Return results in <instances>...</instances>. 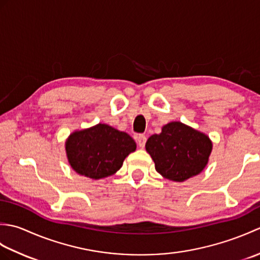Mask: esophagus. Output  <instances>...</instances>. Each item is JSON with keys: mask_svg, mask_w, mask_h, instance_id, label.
<instances>
[{"mask_svg": "<svg viewBox=\"0 0 260 260\" xmlns=\"http://www.w3.org/2000/svg\"><path fill=\"white\" fill-rule=\"evenodd\" d=\"M146 143V136L144 134H140L137 136V144L140 145V147H144Z\"/></svg>", "mask_w": 260, "mask_h": 260, "instance_id": "34e87169", "label": "esophagus"}]
</instances>
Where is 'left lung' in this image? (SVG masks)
I'll return each instance as SVG.
<instances>
[{
  "instance_id": "obj_1",
  "label": "left lung",
  "mask_w": 260,
  "mask_h": 260,
  "mask_svg": "<svg viewBox=\"0 0 260 260\" xmlns=\"http://www.w3.org/2000/svg\"><path fill=\"white\" fill-rule=\"evenodd\" d=\"M145 148L165 179L183 182L202 172L212 151L209 137L192 127L172 121L147 140Z\"/></svg>"
}]
</instances>
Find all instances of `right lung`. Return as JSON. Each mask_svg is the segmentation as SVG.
Wrapping results in <instances>:
<instances>
[{"mask_svg":"<svg viewBox=\"0 0 260 260\" xmlns=\"http://www.w3.org/2000/svg\"><path fill=\"white\" fill-rule=\"evenodd\" d=\"M135 150L136 143L128 134L106 124L76 131L66 141L71 168L93 180L117 172L126 156Z\"/></svg>","mask_w":260,"mask_h":260,"instance_id":"1","label":"right lung"}]
</instances>
